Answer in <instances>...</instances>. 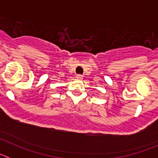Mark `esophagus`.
I'll list each match as a JSON object with an SVG mask.
<instances>
[{
  "label": "esophagus",
  "instance_id": "obj_1",
  "mask_svg": "<svg viewBox=\"0 0 158 158\" xmlns=\"http://www.w3.org/2000/svg\"><path fill=\"white\" fill-rule=\"evenodd\" d=\"M76 77L77 78V79H82V78H83V76H82L81 74H77L76 76Z\"/></svg>",
  "mask_w": 158,
  "mask_h": 158
}]
</instances>
